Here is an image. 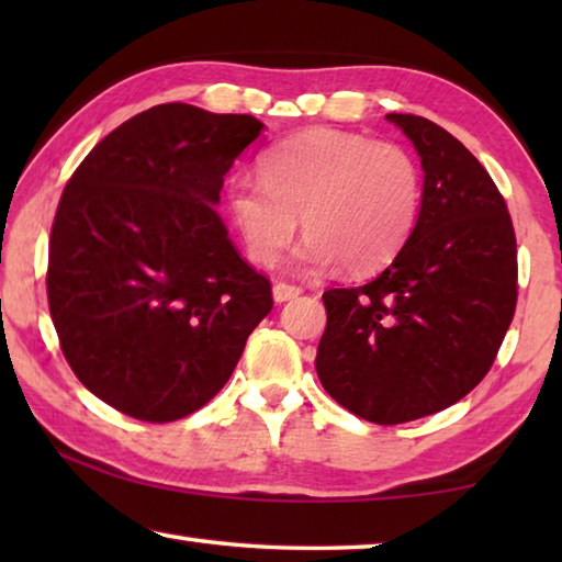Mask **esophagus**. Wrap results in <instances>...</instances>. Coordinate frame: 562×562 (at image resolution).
<instances>
[{"mask_svg":"<svg viewBox=\"0 0 562 562\" xmlns=\"http://www.w3.org/2000/svg\"><path fill=\"white\" fill-rule=\"evenodd\" d=\"M300 292H302V288H297V284H288V282H274L272 284V300L274 302L294 300Z\"/></svg>","mask_w":562,"mask_h":562,"instance_id":"esophagus-1","label":"esophagus"}]
</instances>
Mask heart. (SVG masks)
Returning a JSON list of instances; mask_svg holds the SVG:
<instances>
[{"instance_id":"obj_1","label":"heart","mask_w":562,"mask_h":562,"mask_svg":"<svg viewBox=\"0 0 562 562\" xmlns=\"http://www.w3.org/2000/svg\"><path fill=\"white\" fill-rule=\"evenodd\" d=\"M260 176H235L225 190L227 213L247 258L270 265L302 227L294 262L351 274L386 268L422 215L424 178L398 144L361 133L310 128L265 150Z\"/></svg>"}]
</instances>
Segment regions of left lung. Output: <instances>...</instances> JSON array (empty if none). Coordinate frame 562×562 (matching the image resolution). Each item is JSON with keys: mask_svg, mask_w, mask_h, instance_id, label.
<instances>
[{"mask_svg": "<svg viewBox=\"0 0 562 562\" xmlns=\"http://www.w3.org/2000/svg\"><path fill=\"white\" fill-rule=\"evenodd\" d=\"M424 170L422 215L404 250L361 288L327 290L317 376L337 404L374 424L449 408L488 374L518 297L506 201L449 131L386 113Z\"/></svg>", "mask_w": 562, "mask_h": 562, "instance_id": "left-lung-1", "label": "left lung"}]
</instances>
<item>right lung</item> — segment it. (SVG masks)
I'll list each match as a JSON object with an SVG mask.
<instances>
[{
	"instance_id": "obj_1",
	"label": "right lung",
	"mask_w": 562,
	"mask_h": 562,
	"mask_svg": "<svg viewBox=\"0 0 562 562\" xmlns=\"http://www.w3.org/2000/svg\"><path fill=\"white\" fill-rule=\"evenodd\" d=\"M262 128L247 113L160 103L111 131L64 188L52 319L79 382L121 414L164 424L198 412L272 310L270 282L215 211Z\"/></svg>"
}]
</instances>
